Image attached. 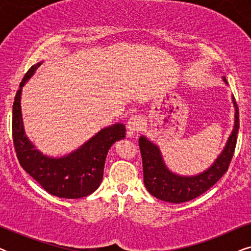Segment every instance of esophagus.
<instances>
[{"instance_id":"esophagus-1","label":"esophagus","mask_w":251,"mask_h":251,"mask_svg":"<svg viewBox=\"0 0 251 251\" xmlns=\"http://www.w3.org/2000/svg\"><path fill=\"white\" fill-rule=\"evenodd\" d=\"M144 125H145V122H144V119L142 118V116H139V115L131 116V118L128 120V122H126L128 135L131 136L135 132L140 131V130L144 128Z\"/></svg>"}]
</instances>
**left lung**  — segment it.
<instances>
[{"mask_svg":"<svg viewBox=\"0 0 251 251\" xmlns=\"http://www.w3.org/2000/svg\"><path fill=\"white\" fill-rule=\"evenodd\" d=\"M223 81L226 83L225 77H223ZM232 101L235 109V120L234 128L228 137L227 143L215 162L203 173L195 176H180L169 170L164 163L159 146L147 139L145 136H140L139 149L143 160L144 184L153 197L171 203L187 202L200 197L221 179L231 163L240 126L239 108L234 97H232Z\"/></svg>","mask_w":251,"mask_h":251,"instance_id":"1","label":"left lung"}]
</instances>
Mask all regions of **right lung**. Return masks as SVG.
<instances>
[{
	"mask_svg": "<svg viewBox=\"0 0 251 251\" xmlns=\"http://www.w3.org/2000/svg\"><path fill=\"white\" fill-rule=\"evenodd\" d=\"M42 63L33 65L20 82L12 107V138L20 166L48 193L58 198L80 199L97 190L104 176L105 160L111 146L125 139L126 126L115 123L61 157L43 155L27 138L22 118L23 87Z\"/></svg>",
	"mask_w": 251,
	"mask_h": 251,
	"instance_id": "add662e5",
	"label": "right lung"
}]
</instances>
